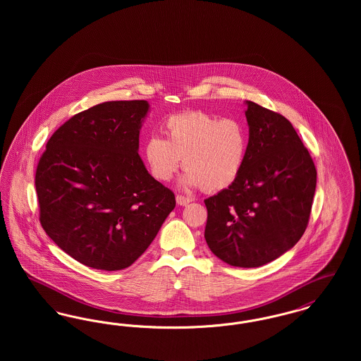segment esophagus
<instances>
[{"label":"esophagus","instance_id":"1","mask_svg":"<svg viewBox=\"0 0 361 361\" xmlns=\"http://www.w3.org/2000/svg\"><path fill=\"white\" fill-rule=\"evenodd\" d=\"M176 202H177L178 206H187V204H189V203L192 202V199H190V197H185V196H183V195H177V196H176Z\"/></svg>","mask_w":361,"mask_h":361}]
</instances>
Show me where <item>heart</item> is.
<instances>
[{
    "label": "heart",
    "instance_id": "heart-1",
    "mask_svg": "<svg viewBox=\"0 0 361 361\" xmlns=\"http://www.w3.org/2000/svg\"><path fill=\"white\" fill-rule=\"evenodd\" d=\"M165 139L150 137L143 147L145 161L158 181H169L183 165L188 188L219 192L240 176L249 147L246 127L238 121L204 112L173 115L164 123Z\"/></svg>",
    "mask_w": 361,
    "mask_h": 361
}]
</instances>
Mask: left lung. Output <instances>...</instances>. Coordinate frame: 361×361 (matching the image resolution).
I'll return each instance as SVG.
<instances>
[{
  "instance_id": "left-lung-1",
  "label": "left lung",
  "mask_w": 361,
  "mask_h": 361,
  "mask_svg": "<svg viewBox=\"0 0 361 361\" xmlns=\"http://www.w3.org/2000/svg\"><path fill=\"white\" fill-rule=\"evenodd\" d=\"M247 155L238 180L204 200V238L226 264L257 268L302 238L317 187V169L290 121L246 102Z\"/></svg>"
}]
</instances>
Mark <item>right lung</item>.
Wrapping results in <instances>:
<instances>
[{"label": "right lung", "instance_id": "add662e5", "mask_svg": "<svg viewBox=\"0 0 361 361\" xmlns=\"http://www.w3.org/2000/svg\"><path fill=\"white\" fill-rule=\"evenodd\" d=\"M149 109L146 100L97 104L62 124L39 159L42 227L86 267L121 271L134 264L176 207L174 193L137 154Z\"/></svg>", "mask_w": 361, "mask_h": 361}]
</instances>
